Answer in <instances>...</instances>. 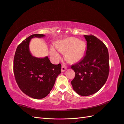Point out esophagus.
<instances>
[{
  "mask_svg": "<svg viewBox=\"0 0 124 124\" xmlns=\"http://www.w3.org/2000/svg\"><path fill=\"white\" fill-rule=\"evenodd\" d=\"M67 66H66L64 64H63L62 65V69H61L62 72L65 71L66 70H67Z\"/></svg>",
  "mask_w": 124,
  "mask_h": 124,
  "instance_id": "esophagus-1",
  "label": "esophagus"
}]
</instances>
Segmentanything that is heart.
I'll return each mask as SVG.
<instances>
[{"instance_id": "1", "label": "heart", "mask_w": 124, "mask_h": 124, "mask_svg": "<svg viewBox=\"0 0 124 124\" xmlns=\"http://www.w3.org/2000/svg\"><path fill=\"white\" fill-rule=\"evenodd\" d=\"M55 47L60 52L65 53V56L69 60L76 62L80 60L84 55L86 44L82 40L70 37L56 43ZM50 53L51 56L55 60H59L61 57L58 52L53 46L50 47Z\"/></svg>"}]
</instances>
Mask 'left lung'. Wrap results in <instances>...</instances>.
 <instances>
[{
	"label": "left lung",
	"mask_w": 124,
	"mask_h": 124,
	"mask_svg": "<svg viewBox=\"0 0 124 124\" xmlns=\"http://www.w3.org/2000/svg\"><path fill=\"white\" fill-rule=\"evenodd\" d=\"M87 50L83 58L71 66L75 77L71 81L73 90L82 96L96 93L107 81L109 54L104 43L93 35H84Z\"/></svg>",
	"instance_id": "1"
}]
</instances>
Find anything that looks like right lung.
Instances as JSON below:
<instances>
[{
	"label": "right lung",
	"mask_w": 124,
	"mask_h": 124,
	"mask_svg": "<svg viewBox=\"0 0 124 124\" xmlns=\"http://www.w3.org/2000/svg\"><path fill=\"white\" fill-rule=\"evenodd\" d=\"M43 34L28 37L17 47L14 59V73L20 89L34 99L46 97L52 89L57 77L61 72V65L53 64L46 56H34L30 51L31 39L42 38Z\"/></svg>",
	"instance_id": "add662e5"
}]
</instances>
